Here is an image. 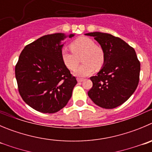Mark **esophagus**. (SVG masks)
Masks as SVG:
<instances>
[{"instance_id": "1", "label": "esophagus", "mask_w": 152, "mask_h": 152, "mask_svg": "<svg viewBox=\"0 0 152 152\" xmlns=\"http://www.w3.org/2000/svg\"><path fill=\"white\" fill-rule=\"evenodd\" d=\"M77 82H79V83H80V82L83 81V78H79V77H77Z\"/></svg>"}]
</instances>
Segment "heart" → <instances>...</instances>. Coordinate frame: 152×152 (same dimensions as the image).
Returning a JSON list of instances; mask_svg holds the SVG:
<instances>
[{"instance_id":"obj_1","label":"heart","mask_w":152,"mask_h":152,"mask_svg":"<svg viewBox=\"0 0 152 152\" xmlns=\"http://www.w3.org/2000/svg\"><path fill=\"white\" fill-rule=\"evenodd\" d=\"M72 51L66 48L61 50V60L69 70H75L78 65L77 57H81L83 63L75 71V75L85 77L92 74L95 69H99L104 63V53L103 49L96 45L95 42L88 37H80L70 45Z\"/></svg>"}]
</instances>
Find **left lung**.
Masks as SVG:
<instances>
[{
    "label": "left lung",
    "instance_id": "obj_1",
    "mask_svg": "<svg viewBox=\"0 0 152 152\" xmlns=\"http://www.w3.org/2000/svg\"><path fill=\"white\" fill-rule=\"evenodd\" d=\"M93 37L104 53V67L90 77L92 87L88 95L98 106L113 109L132 95L140 80V63L135 50L122 39L109 34L93 32Z\"/></svg>",
    "mask_w": 152,
    "mask_h": 152
}]
</instances>
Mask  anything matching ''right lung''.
Listing matches in <instances>:
<instances>
[{
    "label": "right lung",
    "mask_w": 152,
    "mask_h": 152,
    "mask_svg": "<svg viewBox=\"0 0 152 152\" xmlns=\"http://www.w3.org/2000/svg\"><path fill=\"white\" fill-rule=\"evenodd\" d=\"M74 37L70 34L69 38ZM63 34L43 36L24 47L15 69L18 89L26 104L37 111L53 113L71 99L77 80L61 60Z\"/></svg>",
    "instance_id": "add662e5"
}]
</instances>
